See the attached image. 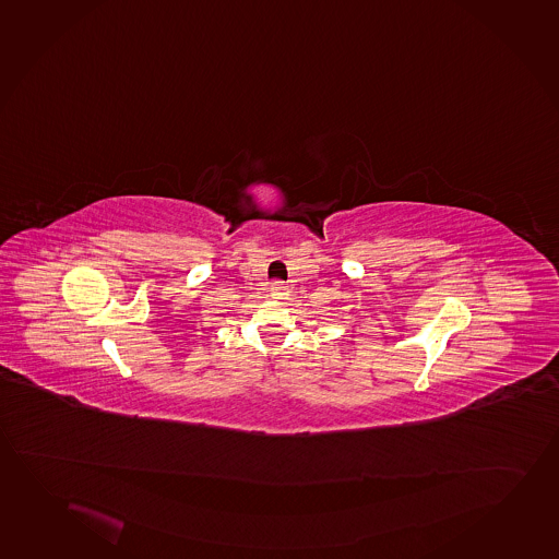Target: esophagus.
Returning <instances> with one entry per match:
<instances>
[{
  "mask_svg": "<svg viewBox=\"0 0 559 559\" xmlns=\"http://www.w3.org/2000/svg\"><path fill=\"white\" fill-rule=\"evenodd\" d=\"M271 290H273V296H283L284 290H286V286H284L283 283H273Z\"/></svg>",
  "mask_w": 559,
  "mask_h": 559,
  "instance_id": "34e87169",
  "label": "esophagus"
}]
</instances>
